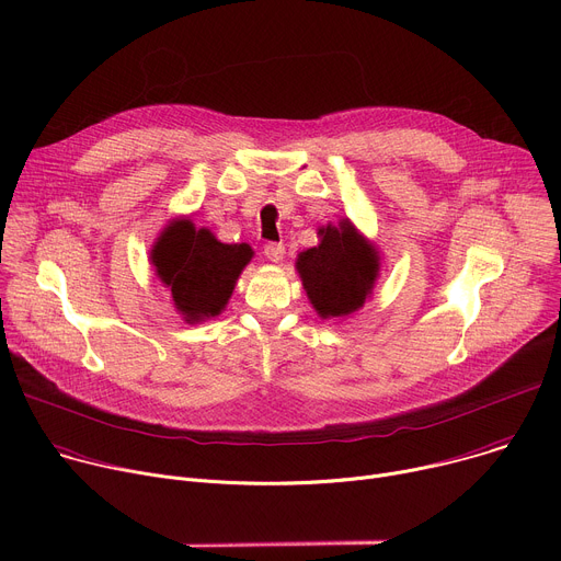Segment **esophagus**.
I'll return each instance as SVG.
<instances>
[{
  "label": "esophagus",
  "mask_w": 561,
  "mask_h": 561,
  "mask_svg": "<svg viewBox=\"0 0 561 561\" xmlns=\"http://www.w3.org/2000/svg\"><path fill=\"white\" fill-rule=\"evenodd\" d=\"M284 253H286L284 244H277V242H268V244L264 247V255H266L271 262H275V264H279V262L284 260Z\"/></svg>",
  "instance_id": "obj_1"
}]
</instances>
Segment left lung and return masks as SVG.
<instances>
[{
  "label": "left lung",
  "instance_id": "left-lung-1",
  "mask_svg": "<svg viewBox=\"0 0 561 561\" xmlns=\"http://www.w3.org/2000/svg\"><path fill=\"white\" fill-rule=\"evenodd\" d=\"M317 234L319 244L297 255V273L319 317H346L373 293L379 255L348 219L322 226Z\"/></svg>",
  "mask_w": 561,
  "mask_h": 561
}]
</instances>
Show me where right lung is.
<instances>
[{"mask_svg": "<svg viewBox=\"0 0 561 561\" xmlns=\"http://www.w3.org/2000/svg\"><path fill=\"white\" fill-rule=\"evenodd\" d=\"M253 260L249 244H221L208 228L188 217L173 219L150 251V262L173 295L175 308L188 324L217 317L234 284Z\"/></svg>", "mask_w": 561, "mask_h": 561, "instance_id": "1", "label": "right lung"}]
</instances>
